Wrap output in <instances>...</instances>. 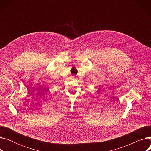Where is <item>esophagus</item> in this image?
I'll list each match as a JSON object with an SVG mask.
<instances>
[{
	"mask_svg": "<svg viewBox=\"0 0 151 151\" xmlns=\"http://www.w3.org/2000/svg\"><path fill=\"white\" fill-rule=\"evenodd\" d=\"M73 78H75V76H73Z\"/></svg>",
	"mask_w": 151,
	"mask_h": 151,
	"instance_id": "34e87169",
	"label": "esophagus"
}]
</instances>
